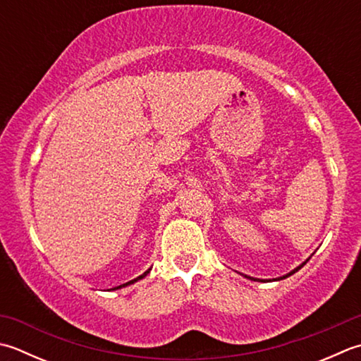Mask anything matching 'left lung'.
<instances>
[{"instance_id": "obj_1", "label": "left lung", "mask_w": 361, "mask_h": 361, "mask_svg": "<svg viewBox=\"0 0 361 361\" xmlns=\"http://www.w3.org/2000/svg\"><path fill=\"white\" fill-rule=\"evenodd\" d=\"M308 259H310V258H308ZM308 259H307V261H308ZM307 261H303V263H302L300 266H298V267H295V269H294V271H291V272H289V274L283 275V277H280V279H274V280H283V279L289 277V275H293L294 272H298V271L300 269V267H303V264H305V263H307ZM244 277H245V279H250V280H253V281H264V280H259V279H253V277H249V275H244Z\"/></svg>"}]
</instances>
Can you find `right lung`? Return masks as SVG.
I'll return each instance as SVG.
<instances>
[{
  "mask_svg": "<svg viewBox=\"0 0 361 361\" xmlns=\"http://www.w3.org/2000/svg\"><path fill=\"white\" fill-rule=\"evenodd\" d=\"M152 269H148V271H145L142 275H139V277L137 279H134V280H131V281H128V283H123V285H120V286H116V288H112V289H120V288H123V286H128V285H133L134 283V281H137V280H140V279H144L145 277V275L148 274V272H150Z\"/></svg>",
  "mask_w": 361,
  "mask_h": 361,
  "instance_id": "add662e5",
  "label": "right lung"
}]
</instances>
